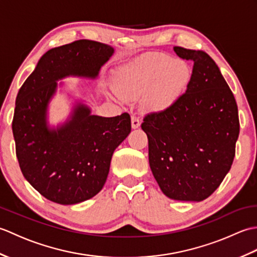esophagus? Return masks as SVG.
<instances>
[{
    "label": "esophagus",
    "mask_w": 257,
    "mask_h": 257,
    "mask_svg": "<svg viewBox=\"0 0 257 257\" xmlns=\"http://www.w3.org/2000/svg\"><path fill=\"white\" fill-rule=\"evenodd\" d=\"M140 123H141V120H140L139 116H137V114H133V116H132V125H133V128L134 129L138 128L139 125H140Z\"/></svg>",
    "instance_id": "34e87169"
}]
</instances>
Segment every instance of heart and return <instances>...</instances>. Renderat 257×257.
I'll use <instances>...</instances> for the list:
<instances>
[{
    "mask_svg": "<svg viewBox=\"0 0 257 257\" xmlns=\"http://www.w3.org/2000/svg\"><path fill=\"white\" fill-rule=\"evenodd\" d=\"M189 78L183 62L162 54H152L124 68L119 76V90L123 96L139 97L149 92L147 103L152 109H165L176 100Z\"/></svg>",
    "mask_w": 257,
    "mask_h": 257,
    "instance_id": "heart-1",
    "label": "heart"
}]
</instances>
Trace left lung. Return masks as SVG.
<instances>
[{
  "label": "left lung",
  "mask_w": 257,
  "mask_h": 257,
  "mask_svg": "<svg viewBox=\"0 0 257 257\" xmlns=\"http://www.w3.org/2000/svg\"><path fill=\"white\" fill-rule=\"evenodd\" d=\"M193 62L187 90L170 106L147 113L154 177L168 198L202 201L220 187L235 157L239 120L235 98L215 62L202 51L176 46Z\"/></svg>",
  "instance_id": "left-lung-1"
}]
</instances>
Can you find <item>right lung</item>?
Returning <instances> with one entry per match:
<instances>
[{"label": "right lung", "instance_id": "obj_1", "mask_svg": "<svg viewBox=\"0 0 257 257\" xmlns=\"http://www.w3.org/2000/svg\"><path fill=\"white\" fill-rule=\"evenodd\" d=\"M113 48L78 40L52 48L19 90L12 130L25 179L47 200L75 204L102 189L114 149L132 132L130 114L105 118L76 107L70 121L56 130L46 125V108L56 80L75 75L95 78Z\"/></svg>", "mask_w": 257, "mask_h": 257}]
</instances>
